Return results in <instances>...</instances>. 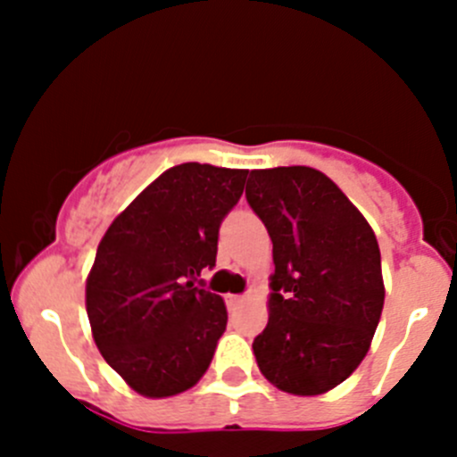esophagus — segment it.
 Segmentation results:
<instances>
[{
    "label": "esophagus",
    "mask_w": 457,
    "mask_h": 457,
    "mask_svg": "<svg viewBox=\"0 0 457 457\" xmlns=\"http://www.w3.org/2000/svg\"><path fill=\"white\" fill-rule=\"evenodd\" d=\"M243 301H245V298L237 296V294H229V296H225V303H228V307H238Z\"/></svg>",
    "instance_id": "1"
}]
</instances>
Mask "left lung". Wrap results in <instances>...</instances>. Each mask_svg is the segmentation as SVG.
Instances as JSON below:
<instances>
[{
  "label": "left lung",
  "instance_id": "1",
  "mask_svg": "<svg viewBox=\"0 0 457 457\" xmlns=\"http://www.w3.org/2000/svg\"><path fill=\"white\" fill-rule=\"evenodd\" d=\"M247 203L274 245L270 320L252 347L262 376L318 395L370 352L385 303L380 250L365 216L305 165L252 170Z\"/></svg>",
  "mask_w": 457,
  "mask_h": 457
}]
</instances>
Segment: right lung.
I'll return each instance as SVG.
<instances>
[{
  "label": "right lung",
  "instance_id": "add662e5",
  "mask_svg": "<svg viewBox=\"0 0 457 457\" xmlns=\"http://www.w3.org/2000/svg\"><path fill=\"white\" fill-rule=\"evenodd\" d=\"M247 170L181 163L165 170L108 228L86 283L92 336L110 367L147 398L190 389L228 325L199 278L216 265L219 229Z\"/></svg>",
  "mask_w": 457,
  "mask_h": 457
}]
</instances>
